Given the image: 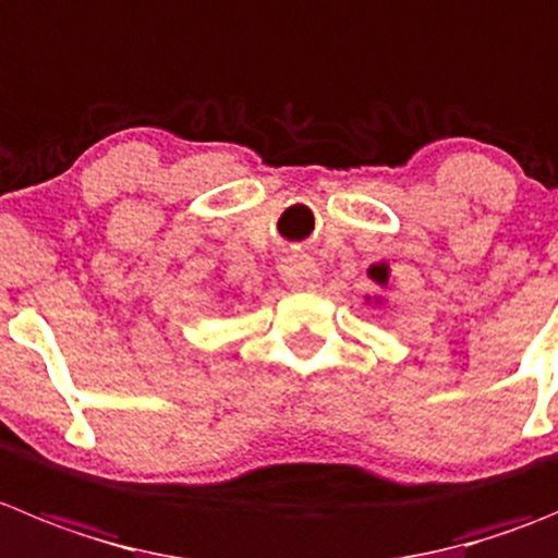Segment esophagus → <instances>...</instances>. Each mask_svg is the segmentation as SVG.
I'll use <instances>...</instances> for the list:
<instances>
[{
	"mask_svg": "<svg viewBox=\"0 0 558 558\" xmlns=\"http://www.w3.org/2000/svg\"><path fill=\"white\" fill-rule=\"evenodd\" d=\"M282 279L295 290H313L320 282V270L306 254H290L282 259Z\"/></svg>",
	"mask_w": 558,
	"mask_h": 558,
	"instance_id": "1",
	"label": "esophagus"
}]
</instances>
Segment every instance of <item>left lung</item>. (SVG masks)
I'll return each mask as SVG.
<instances>
[{
    "instance_id": "obj_1",
    "label": "left lung",
    "mask_w": 558,
    "mask_h": 558,
    "mask_svg": "<svg viewBox=\"0 0 558 558\" xmlns=\"http://www.w3.org/2000/svg\"><path fill=\"white\" fill-rule=\"evenodd\" d=\"M371 276H373V279H376V282H379V284H385V282H387V265H373Z\"/></svg>"
}]
</instances>
